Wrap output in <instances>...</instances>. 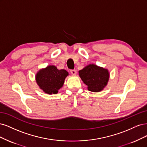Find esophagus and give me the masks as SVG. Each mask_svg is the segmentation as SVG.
<instances>
[{"label":"esophagus","mask_w":147,"mask_h":147,"mask_svg":"<svg viewBox=\"0 0 147 147\" xmlns=\"http://www.w3.org/2000/svg\"><path fill=\"white\" fill-rule=\"evenodd\" d=\"M70 73L72 75H76L77 74V71L75 70H70Z\"/></svg>","instance_id":"obj_1"}]
</instances>
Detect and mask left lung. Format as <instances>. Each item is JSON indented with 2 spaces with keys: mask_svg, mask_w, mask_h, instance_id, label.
<instances>
[{
  "mask_svg": "<svg viewBox=\"0 0 147 147\" xmlns=\"http://www.w3.org/2000/svg\"><path fill=\"white\" fill-rule=\"evenodd\" d=\"M80 77L92 92H99L107 86L109 80V70L95 64H89L79 71Z\"/></svg>",
  "mask_w": 147,
  "mask_h": 147,
  "instance_id": "1",
  "label": "left lung"
}]
</instances>
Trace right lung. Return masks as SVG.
Masks as SVG:
<instances>
[{
  "label": "right lung",
  "mask_w": 147,
  "mask_h": 147,
  "mask_svg": "<svg viewBox=\"0 0 147 147\" xmlns=\"http://www.w3.org/2000/svg\"><path fill=\"white\" fill-rule=\"evenodd\" d=\"M69 73L64 69L59 70L55 65H48L40 70L35 80L40 88L48 94H55L63 87Z\"/></svg>",
  "instance_id": "add662e5"
}]
</instances>
